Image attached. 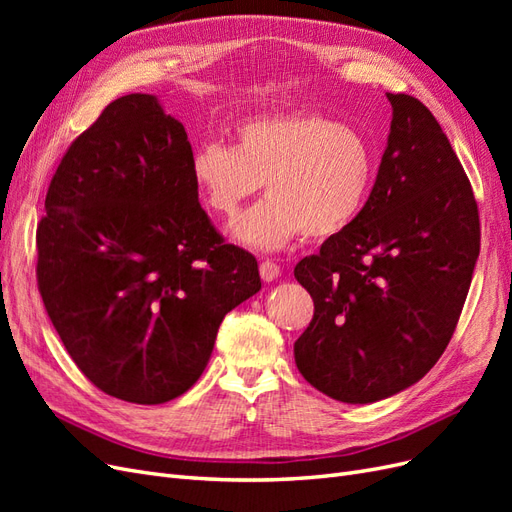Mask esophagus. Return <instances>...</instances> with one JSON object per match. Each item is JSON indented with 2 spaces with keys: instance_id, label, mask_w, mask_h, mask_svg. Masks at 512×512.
<instances>
[{
  "instance_id": "1",
  "label": "esophagus",
  "mask_w": 512,
  "mask_h": 512,
  "mask_svg": "<svg viewBox=\"0 0 512 512\" xmlns=\"http://www.w3.org/2000/svg\"><path fill=\"white\" fill-rule=\"evenodd\" d=\"M280 273H282V269H280V265H277V262H273V260H262L260 262V277L265 282L277 280V277H280Z\"/></svg>"
}]
</instances>
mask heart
<instances>
[{"instance_id": "obj_1", "label": "heart", "mask_w": 512, "mask_h": 512, "mask_svg": "<svg viewBox=\"0 0 512 512\" xmlns=\"http://www.w3.org/2000/svg\"><path fill=\"white\" fill-rule=\"evenodd\" d=\"M237 145L200 143L192 177L203 203L232 218L265 183L269 194L232 224L241 243L277 250L299 235L324 241L350 228L367 205L376 153L352 126L322 113L241 121Z\"/></svg>"}]
</instances>
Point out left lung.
Here are the masks:
<instances>
[{
	"label": "left lung",
	"instance_id": "left-lung-1",
	"mask_svg": "<svg viewBox=\"0 0 512 512\" xmlns=\"http://www.w3.org/2000/svg\"><path fill=\"white\" fill-rule=\"evenodd\" d=\"M386 98L391 134L365 209L294 267L314 299L294 361L344 404L391 397L438 363L480 250L472 185L440 123L421 100Z\"/></svg>",
	"mask_w": 512,
	"mask_h": 512
}]
</instances>
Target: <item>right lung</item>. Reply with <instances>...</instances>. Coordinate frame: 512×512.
Instances as JSON below:
<instances>
[{
	"instance_id": "1",
	"label": "right lung",
	"mask_w": 512,
	"mask_h": 512,
	"mask_svg": "<svg viewBox=\"0 0 512 512\" xmlns=\"http://www.w3.org/2000/svg\"><path fill=\"white\" fill-rule=\"evenodd\" d=\"M192 156L156 96L117 98L64 153L36 230L55 331L91 384L130 404L188 391L224 316L260 290L256 258L200 207Z\"/></svg>"
}]
</instances>
